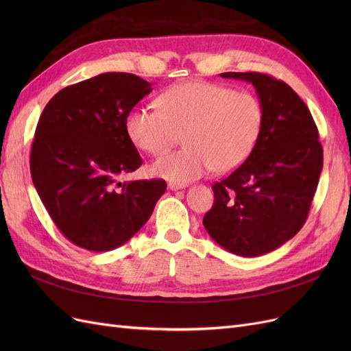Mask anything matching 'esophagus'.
<instances>
[{
    "label": "esophagus",
    "mask_w": 351,
    "mask_h": 351,
    "mask_svg": "<svg viewBox=\"0 0 351 351\" xmlns=\"http://www.w3.org/2000/svg\"><path fill=\"white\" fill-rule=\"evenodd\" d=\"M186 184H178V183H168V189L169 190H180V189H184Z\"/></svg>",
    "instance_id": "esophagus-1"
}]
</instances>
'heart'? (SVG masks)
I'll return each mask as SVG.
<instances>
[{
    "mask_svg": "<svg viewBox=\"0 0 351 351\" xmlns=\"http://www.w3.org/2000/svg\"><path fill=\"white\" fill-rule=\"evenodd\" d=\"M158 110L136 107L125 117V133L139 149L159 155L184 136L186 147L165 154L152 173L186 184L212 169L234 171L252 155L265 125L262 102L249 92L209 82H184L159 95Z\"/></svg>",
    "mask_w": 351,
    "mask_h": 351,
    "instance_id": "b5f03b06",
    "label": "heart"
}]
</instances>
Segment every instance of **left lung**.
<instances>
[{"instance_id": "1", "label": "left lung", "mask_w": 351, "mask_h": 351, "mask_svg": "<svg viewBox=\"0 0 351 351\" xmlns=\"http://www.w3.org/2000/svg\"><path fill=\"white\" fill-rule=\"evenodd\" d=\"M221 76L256 88L265 125L252 155L212 186L215 200L204 226L226 250L261 256L303 227L319 183L324 151L309 108L289 84L258 71Z\"/></svg>"}]
</instances>
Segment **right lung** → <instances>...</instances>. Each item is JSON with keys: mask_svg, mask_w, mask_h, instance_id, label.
I'll use <instances>...</instances> for the list:
<instances>
[{"mask_svg": "<svg viewBox=\"0 0 351 351\" xmlns=\"http://www.w3.org/2000/svg\"><path fill=\"white\" fill-rule=\"evenodd\" d=\"M152 90L130 73H102L47 104L30 151L36 192L67 240L90 252L129 241L165 193L162 178L120 182L142 165L125 117Z\"/></svg>", "mask_w": 351, "mask_h": 351, "instance_id": "right-lung-1", "label": "right lung"}]
</instances>
